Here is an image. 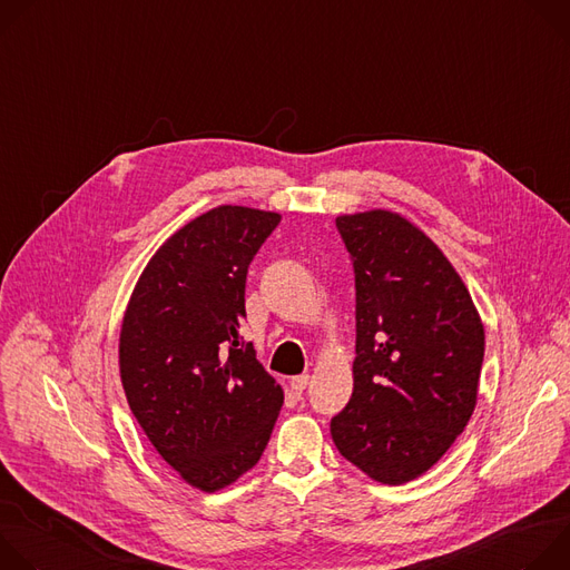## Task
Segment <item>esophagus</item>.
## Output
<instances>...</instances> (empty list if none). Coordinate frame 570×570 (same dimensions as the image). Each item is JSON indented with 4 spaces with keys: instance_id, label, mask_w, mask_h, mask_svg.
Returning <instances> with one entry per match:
<instances>
[{
    "instance_id": "esophagus-1",
    "label": "esophagus",
    "mask_w": 570,
    "mask_h": 570,
    "mask_svg": "<svg viewBox=\"0 0 570 570\" xmlns=\"http://www.w3.org/2000/svg\"><path fill=\"white\" fill-rule=\"evenodd\" d=\"M308 381H311V376H308V374H302V376H293V379H291V390H293L297 396H302V392L306 390Z\"/></svg>"
}]
</instances>
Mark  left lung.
Wrapping results in <instances>:
<instances>
[{
  "mask_svg": "<svg viewBox=\"0 0 570 570\" xmlns=\"http://www.w3.org/2000/svg\"><path fill=\"white\" fill-rule=\"evenodd\" d=\"M354 259V392L332 420L345 460L372 480L426 473L469 424L484 356L478 308L451 262L390 209L343 214Z\"/></svg>",
  "mask_w": 570,
  "mask_h": 570,
  "instance_id": "obj_1",
  "label": "left lung"
}]
</instances>
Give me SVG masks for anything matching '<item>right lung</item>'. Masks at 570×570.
<instances>
[{"label":"right lung","instance_id":"obj_1","mask_svg":"<svg viewBox=\"0 0 570 570\" xmlns=\"http://www.w3.org/2000/svg\"><path fill=\"white\" fill-rule=\"evenodd\" d=\"M279 220L240 205L200 214L157 248L124 313L130 411L161 460L207 494L259 462L284 403L240 341L248 266Z\"/></svg>","mask_w":570,"mask_h":570}]
</instances>
